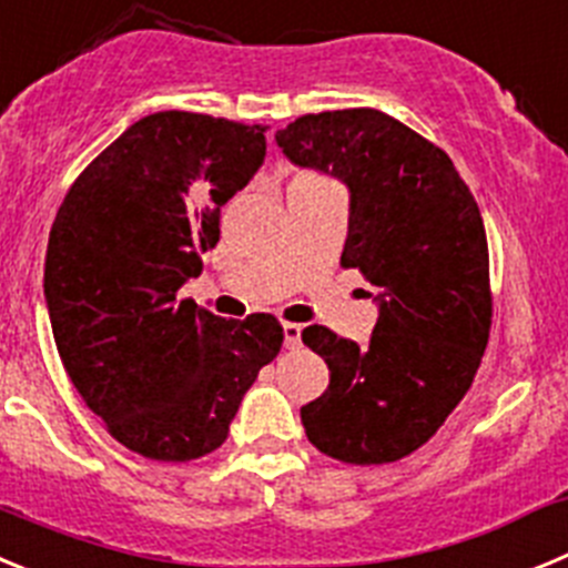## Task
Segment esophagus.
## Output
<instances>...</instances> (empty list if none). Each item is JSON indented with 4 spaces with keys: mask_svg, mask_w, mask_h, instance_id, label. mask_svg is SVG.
Listing matches in <instances>:
<instances>
[{
    "mask_svg": "<svg viewBox=\"0 0 568 568\" xmlns=\"http://www.w3.org/2000/svg\"><path fill=\"white\" fill-rule=\"evenodd\" d=\"M281 329H284V346L287 348H298L301 346V329H304V326L301 324H284L281 326Z\"/></svg>",
    "mask_w": 568,
    "mask_h": 568,
    "instance_id": "34e87169",
    "label": "esophagus"
}]
</instances>
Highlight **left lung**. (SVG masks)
<instances>
[{
    "label": "left lung",
    "mask_w": 568,
    "mask_h": 568,
    "mask_svg": "<svg viewBox=\"0 0 568 568\" xmlns=\"http://www.w3.org/2000/svg\"><path fill=\"white\" fill-rule=\"evenodd\" d=\"M275 143L348 189L341 264L372 281L379 310L366 346L318 324L301 332L329 366V388L301 408V423L332 459L397 462L442 428L485 355L493 298L481 213L454 160L379 109L304 114Z\"/></svg>",
    "instance_id": "left-lung-1"
}]
</instances>
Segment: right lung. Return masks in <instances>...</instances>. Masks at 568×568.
Here are the masks:
<instances>
[{
  "instance_id": "obj_1",
  "label": "right lung",
  "mask_w": 568,
  "mask_h": 568,
  "mask_svg": "<svg viewBox=\"0 0 568 568\" xmlns=\"http://www.w3.org/2000/svg\"><path fill=\"white\" fill-rule=\"evenodd\" d=\"M264 154V126L154 112L83 169L55 213L44 298L61 363L109 434L145 459L216 450L284 343L273 315L225 321L176 298Z\"/></svg>"
}]
</instances>
